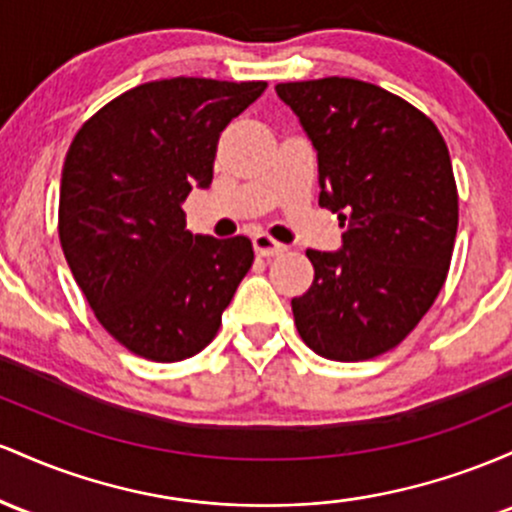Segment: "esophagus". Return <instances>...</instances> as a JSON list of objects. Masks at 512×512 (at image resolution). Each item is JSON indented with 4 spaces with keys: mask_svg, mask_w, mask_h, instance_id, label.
<instances>
[{
    "mask_svg": "<svg viewBox=\"0 0 512 512\" xmlns=\"http://www.w3.org/2000/svg\"><path fill=\"white\" fill-rule=\"evenodd\" d=\"M254 251H256L258 256L271 258V256L283 254L285 244H280V241H275L273 237H268V234H256V237H254Z\"/></svg>",
    "mask_w": 512,
    "mask_h": 512,
    "instance_id": "obj_1",
    "label": "esophagus"
}]
</instances>
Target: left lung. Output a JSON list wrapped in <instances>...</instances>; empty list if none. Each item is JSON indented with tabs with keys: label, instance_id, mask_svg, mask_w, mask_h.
Masks as SVG:
<instances>
[{
	"label": "left lung",
	"instance_id": "left-lung-1",
	"mask_svg": "<svg viewBox=\"0 0 512 512\" xmlns=\"http://www.w3.org/2000/svg\"><path fill=\"white\" fill-rule=\"evenodd\" d=\"M275 91L317 149L319 205L346 227L341 251H307L314 283L292 300L295 326L321 358H377L416 329L450 271V152L426 113L377 84L324 77Z\"/></svg>",
	"mask_w": 512,
	"mask_h": 512
}]
</instances>
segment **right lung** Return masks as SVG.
<instances>
[{
  "label": "right lung",
  "instance_id": "obj_1",
  "mask_svg": "<svg viewBox=\"0 0 512 512\" xmlns=\"http://www.w3.org/2000/svg\"><path fill=\"white\" fill-rule=\"evenodd\" d=\"M266 82L174 77L125 91L74 135L57 232L96 319L145 360L200 353L251 263L249 237L191 234L181 203L208 188L220 132Z\"/></svg>",
  "mask_w": 512,
  "mask_h": 512
}]
</instances>
